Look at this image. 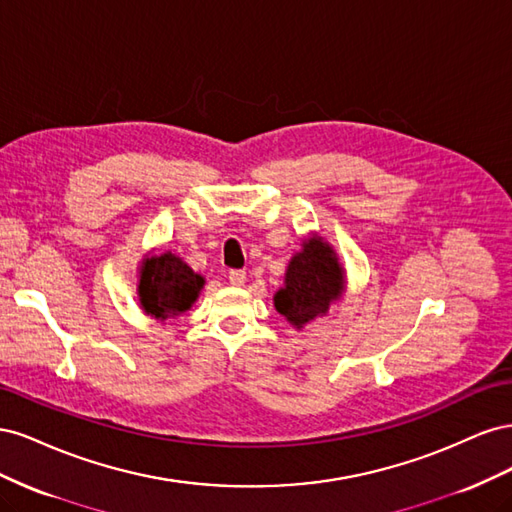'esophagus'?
Returning a JSON list of instances; mask_svg holds the SVG:
<instances>
[{"mask_svg":"<svg viewBox=\"0 0 512 512\" xmlns=\"http://www.w3.org/2000/svg\"><path fill=\"white\" fill-rule=\"evenodd\" d=\"M228 282L230 286H243L245 284V271H230L228 273Z\"/></svg>","mask_w":512,"mask_h":512,"instance_id":"esophagus-1","label":"esophagus"}]
</instances>
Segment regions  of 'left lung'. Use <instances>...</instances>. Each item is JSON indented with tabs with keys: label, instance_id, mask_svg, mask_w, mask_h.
Masks as SVG:
<instances>
[{
	"label": "left lung",
	"instance_id": "8db88e82",
	"mask_svg": "<svg viewBox=\"0 0 512 512\" xmlns=\"http://www.w3.org/2000/svg\"><path fill=\"white\" fill-rule=\"evenodd\" d=\"M346 292V269L335 247L316 232L301 241V250L294 252L286 273L284 286L273 294L277 314H282L294 329L329 314Z\"/></svg>",
	"mask_w": 512,
	"mask_h": 512
}]
</instances>
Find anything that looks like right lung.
I'll list each match as a JSON object with an SVG mask.
<instances>
[{
    "mask_svg": "<svg viewBox=\"0 0 512 512\" xmlns=\"http://www.w3.org/2000/svg\"><path fill=\"white\" fill-rule=\"evenodd\" d=\"M205 277L181 256L149 252L136 267V297L143 312L160 322L188 312L198 301Z\"/></svg>",
    "mask_w": 512,
    "mask_h": 512,
    "instance_id": "right-lung-1",
    "label": "right lung"
}]
</instances>
